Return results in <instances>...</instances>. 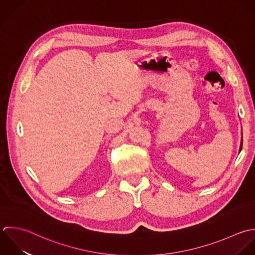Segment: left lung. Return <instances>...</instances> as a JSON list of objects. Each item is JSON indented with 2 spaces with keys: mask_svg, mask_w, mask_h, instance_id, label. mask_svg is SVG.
<instances>
[{
  "mask_svg": "<svg viewBox=\"0 0 255 255\" xmlns=\"http://www.w3.org/2000/svg\"><path fill=\"white\" fill-rule=\"evenodd\" d=\"M242 148H243V143H242V145H241V149H240V151H242Z\"/></svg>",
  "mask_w": 255,
  "mask_h": 255,
  "instance_id": "left-lung-1",
  "label": "left lung"
}]
</instances>
